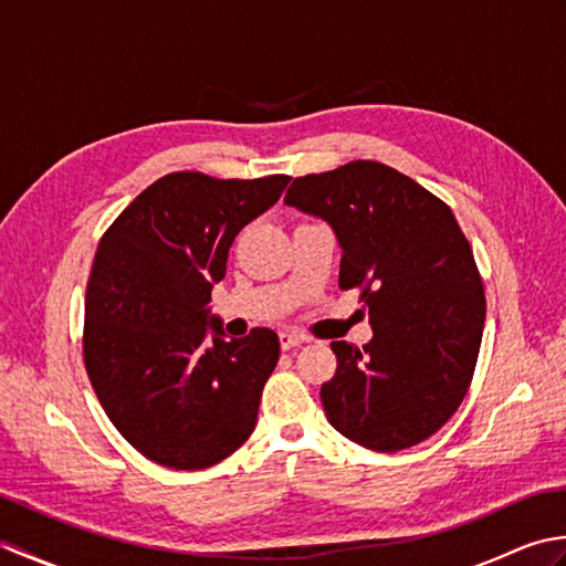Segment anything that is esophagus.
Returning a JSON list of instances; mask_svg holds the SVG:
<instances>
[{
	"instance_id": "esophagus-1",
	"label": "esophagus",
	"mask_w": 566,
	"mask_h": 566,
	"mask_svg": "<svg viewBox=\"0 0 566 566\" xmlns=\"http://www.w3.org/2000/svg\"><path fill=\"white\" fill-rule=\"evenodd\" d=\"M302 343H304V335L292 333V331H282V333H280L282 350H292V347H298Z\"/></svg>"
}]
</instances>
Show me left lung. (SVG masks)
Segmentation results:
<instances>
[{
	"label": "left lung",
	"mask_w": 566,
	"mask_h": 566,
	"mask_svg": "<svg viewBox=\"0 0 566 566\" xmlns=\"http://www.w3.org/2000/svg\"><path fill=\"white\" fill-rule=\"evenodd\" d=\"M286 207L326 221L343 250L340 290L363 286L371 340L331 343L328 423L377 452L406 450L460 408L482 345L486 298L448 203L369 160L296 177Z\"/></svg>",
	"instance_id": "1"
}]
</instances>
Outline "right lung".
<instances>
[{
  "mask_svg": "<svg viewBox=\"0 0 566 566\" xmlns=\"http://www.w3.org/2000/svg\"><path fill=\"white\" fill-rule=\"evenodd\" d=\"M290 179L165 175L102 238L84 302V365L116 430L153 462L211 467L255 430L280 338L255 328L226 340L209 304L235 235Z\"/></svg>",
  "mask_w": 566,
  "mask_h": 566,
  "instance_id": "add662e5",
  "label": "right lung"
}]
</instances>
